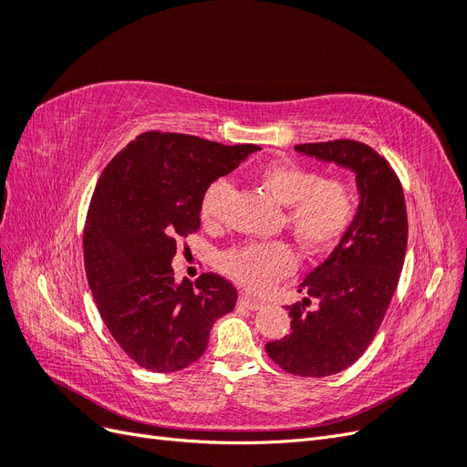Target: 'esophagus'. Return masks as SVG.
<instances>
[{"mask_svg":"<svg viewBox=\"0 0 467 467\" xmlns=\"http://www.w3.org/2000/svg\"><path fill=\"white\" fill-rule=\"evenodd\" d=\"M239 306L251 309V312H257V309H261L263 304L255 298H251V296H247V294H242V296H239Z\"/></svg>","mask_w":467,"mask_h":467,"instance_id":"obj_1","label":"esophagus"}]
</instances>
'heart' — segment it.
Here are the masks:
<instances>
[{"instance_id": "b5f03b06", "label": "heart", "mask_w": 467, "mask_h": 467, "mask_svg": "<svg viewBox=\"0 0 467 467\" xmlns=\"http://www.w3.org/2000/svg\"><path fill=\"white\" fill-rule=\"evenodd\" d=\"M259 182L286 206V225L309 251L329 249L341 242L358 214V196L348 181L323 177L312 167L275 161L259 171ZM232 192L228 179H216L201 196V218L214 223L222 218ZM222 268L251 292H266L296 268V255L282 242L247 244L222 257Z\"/></svg>"}]
</instances>
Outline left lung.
Here are the masks:
<instances>
[{
    "label": "left lung",
    "mask_w": 467,
    "mask_h": 467,
    "mask_svg": "<svg viewBox=\"0 0 467 467\" xmlns=\"http://www.w3.org/2000/svg\"><path fill=\"white\" fill-rule=\"evenodd\" d=\"M296 151L350 169L360 194L352 228L298 286L307 298L288 306L292 333L265 347L285 372L323 378L355 364L384 321L405 261L407 208L400 177L370 146L331 140Z\"/></svg>",
    "instance_id": "obj_1"
}]
</instances>
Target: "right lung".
<instances>
[{"instance_id": "add662e5", "label": "right lung", "mask_w": 467, "mask_h": 467, "mask_svg": "<svg viewBox=\"0 0 467 467\" xmlns=\"http://www.w3.org/2000/svg\"><path fill=\"white\" fill-rule=\"evenodd\" d=\"M257 150L153 130L99 177L83 232L86 275L112 338L142 368H187L204 355L214 321L235 307L232 282L204 273L177 285L171 261L179 239L199 230L204 189Z\"/></svg>"}]
</instances>
